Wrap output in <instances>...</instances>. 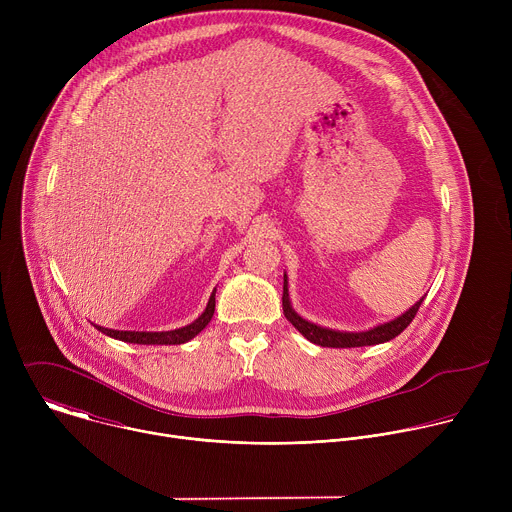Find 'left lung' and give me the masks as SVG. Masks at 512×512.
Returning <instances> with one entry per match:
<instances>
[{
	"label": "left lung",
	"mask_w": 512,
	"mask_h": 512,
	"mask_svg": "<svg viewBox=\"0 0 512 512\" xmlns=\"http://www.w3.org/2000/svg\"><path fill=\"white\" fill-rule=\"evenodd\" d=\"M283 314L285 318L294 324L296 330H300L310 342L318 344V346H324V348H354V346H373V344H381V342H387V340H393L395 336H399L409 324L411 320L415 318L423 298L413 306L409 308L403 316H399L397 320L393 322H387L383 326H377L373 330H367V332H336V330H328V328H320L312 322H306L304 318H300L294 310H291L289 306V294H287V277L283 275Z\"/></svg>",
	"instance_id": "left-lung-1"
}]
</instances>
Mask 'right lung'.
Here are the masks:
<instances>
[{"label":"right lung","instance_id":"add662e5","mask_svg":"<svg viewBox=\"0 0 512 512\" xmlns=\"http://www.w3.org/2000/svg\"><path fill=\"white\" fill-rule=\"evenodd\" d=\"M214 291H212V296H210L208 306L202 312V316L184 328L170 330V332H125V330H109V328H99V330L111 338H117L123 342H133V344H184L190 338H194L200 330H204L206 324L210 322V318L214 314Z\"/></svg>","mask_w":512,"mask_h":512}]
</instances>
